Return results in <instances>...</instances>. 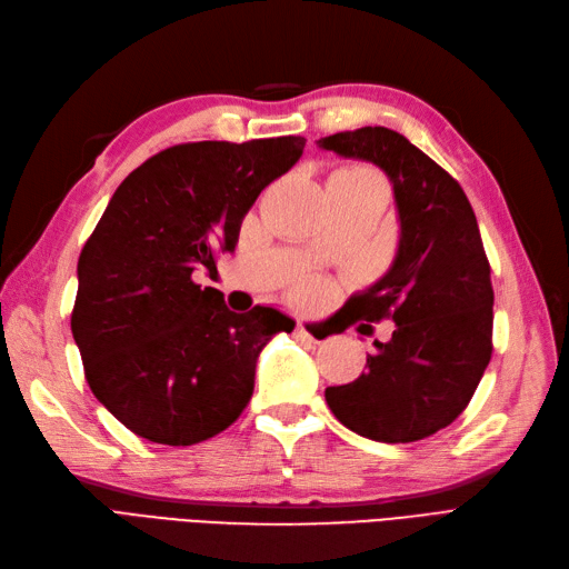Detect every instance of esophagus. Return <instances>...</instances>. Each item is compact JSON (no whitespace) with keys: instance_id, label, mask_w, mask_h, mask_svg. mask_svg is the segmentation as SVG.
Wrapping results in <instances>:
<instances>
[{"instance_id":"34e87169","label":"esophagus","mask_w":569,"mask_h":569,"mask_svg":"<svg viewBox=\"0 0 569 569\" xmlns=\"http://www.w3.org/2000/svg\"><path fill=\"white\" fill-rule=\"evenodd\" d=\"M296 337H298L300 341L319 343V341L325 339V331H319V329H315V327H310V325H300V327H298V331H296Z\"/></svg>"}]
</instances>
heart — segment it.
<instances>
[{
  "label": "heart",
  "instance_id": "b5f03b06",
  "mask_svg": "<svg viewBox=\"0 0 569 569\" xmlns=\"http://www.w3.org/2000/svg\"><path fill=\"white\" fill-rule=\"evenodd\" d=\"M337 174H341V178H348V180H356V182H382L380 174H377L372 168L368 166H351V168H343L339 170ZM317 286L315 283H302L298 288V296L300 298H312L317 293Z\"/></svg>",
  "mask_w": 569,
  "mask_h": 569
}]
</instances>
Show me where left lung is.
<instances>
[{
    "instance_id": "8db88e82",
    "label": "left lung",
    "mask_w": 569,
    "mask_h": 569,
    "mask_svg": "<svg viewBox=\"0 0 569 569\" xmlns=\"http://www.w3.org/2000/svg\"><path fill=\"white\" fill-rule=\"evenodd\" d=\"M327 151L372 160L395 182L401 240L395 267L341 310L343 329L391 319L368 372L325 391L346 428L377 442H416L463 413L492 356L490 261L461 184L387 127L319 139Z\"/></svg>"
}]
</instances>
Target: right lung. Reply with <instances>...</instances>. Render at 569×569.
Segmentation results:
<instances>
[{
  "label": "right lung",
  "instance_id": "1",
  "mask_svg": "<svg viewBox=\"0 0 569 569\" xmlns=\"http://www.w3.org/2000/svg\"><path fill=\"white\" fill-rule=\"evenodd\" d=\"M305 137L189 141L129 172L79 257L71 333L96 399L149 442L187 447L236 423L257 356L293 319L236 315L216 276L261 189L296 166Z\"/></svg>",
  "mask_w": 569,
  "mask_h": 569
}]
</instances>
